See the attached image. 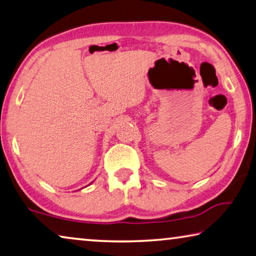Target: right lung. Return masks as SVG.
<instances>
[{"instance_id":"right-lung-1","label":"right lung","mask_w":256,"mask_h":256,"mask_svg":"<svg viewBox=\"0 0 256 256\" xmlns=\"http://www.w3.org/2000/svg\"><path fill=\"white\" fill-rule=\"evenodd\" d=\"M91 184H92V182H91Z\"/></svg>"}]
</instances>
